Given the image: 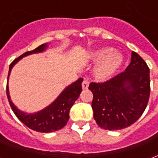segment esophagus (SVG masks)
Here are the masks:
<instances>
[{
	"mask_svg": "<svg viewBox=\"0 0 158 158\" xmlns=\"http://www.w3.org/2000/svg\"><path fill=\"white\" fill-rule=\"evenodd\" d=\"M88 87H89V81L87 80L86 79H84V81L82 83V88L83 89H88Z\"/></svg>",
	"mask_w": 158,
	"mask_h": 158,
	"instance_id": "esophagus-1",
	"label": "esophagus"
}]
</instances>
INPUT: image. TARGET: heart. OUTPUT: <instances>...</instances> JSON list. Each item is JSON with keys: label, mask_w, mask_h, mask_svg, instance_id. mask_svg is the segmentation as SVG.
I'll list each match as a JSON object with an SVG mask.
<instances>
[{"label": "heart", "mask_w": 158, "mask_h": 158, "mask_svg": "<svg viewBox=\"0 0 158 158\" xmlns=\"http://www.w3.org/2000/svg\"><path fill=\"white\" fill-rule=\"evenodd\" d=\"M90 57L93 60H97L93 73L99 80H106L112 78L121 67L123 61L120 53L106 48L93 52Z\"/></svg>", "instance_id": "1"}]
</instances>
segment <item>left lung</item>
<instances>
[{"mask_svg":"<svg viewBox=\"0 0 158 158\" xmlns=\"http://www.w3.org/2000/svg\"><path fill=\"white\" fill-rule=\"evenodd\" d=\"M92 109L96 123L118 130L135 123L146 109L150 96V69L136 52L124 72L104 83H90Z\"/></svg>","mask_w":158,"mask_h":158,"instance_id":"obj_1","label":"left lung"}]
</instances>
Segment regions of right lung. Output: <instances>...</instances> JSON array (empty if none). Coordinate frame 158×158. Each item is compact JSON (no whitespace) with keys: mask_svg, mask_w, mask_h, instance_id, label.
Listing matches in <instances>:
<instances>
[{"mask_svg":"<svg viewBox=\"0 0 158 158\" xmlns=\"http://www.w3.org/2000/svg\"><path fill=\"white\" fill-rule=\"evenodd\" d=\"M47 46H48V43L42 44L35 50L25 52L19 57L16 58L9 66L7 85H6V96L8 98L9 104L17 118L23 123H24L28 128L37 132L41 133L54 132L62 129L67 124L69 119V111L73 105V103L75 102L76 100L79 98V95L82 91L81 84L83 82V79L79 78L75 82L66 87L53 102L37 113H26L19 110L13 104L9 95L8 88L9 76L13 66L26 56L43 52L47 48Z\"/></svg>","mask_w":158,"mask_h":158,"instance_id":"right-lung-1","label":"right lung"}]
</instances>
